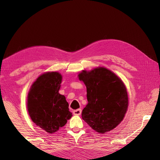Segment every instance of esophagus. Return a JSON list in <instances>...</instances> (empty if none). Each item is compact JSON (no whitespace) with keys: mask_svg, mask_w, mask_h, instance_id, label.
I'll return each instance as SVG.
<instances>
[{"mask_svg":"<svg viewBox=\"0 0 160 160\" xmlns=\"http://www.w3.org/2000/svg\"><path fill=\"white\" fill-rule=\"evenodd\" d=\"M81 112H82V110L80 109H78L76 110H74L72 113H73L74 115H77V116H80L81 114Z\"/></svg>","mask_w":160,"mask_h":160,"instance_id":"1","label":"esophagus"}]
</instances>
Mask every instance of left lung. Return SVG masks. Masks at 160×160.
I'll use <instances>...</instances> for the list:
<instances>
[{
	"label": "left lung",
	"mask_w": 160,
	"mask_h": 160,
	"mask_svg": "<svg viewBox=\"0 0 160 160\" xmlns=\"http://www.w3.org/2000/svg\"><path fill=\"white\" fill-rule=\"evenodd\" d=\"M87 88L88 104L82 118L99 133L110 131L123 119L128 105L126 88L120 78L104 68L79 74Z\"/></svg>",
	"instance_id": "1"
}]
</instances>
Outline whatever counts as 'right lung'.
Instances as JSON below:
<instances>
[{
    "label": "right lung",
    "instance_id": "right-lung-1",
    "mask_svg": "<svg viewBox=\"0 0 160 160\" xmlns=\"http://www.w3.org/2000/svg\"><path fill=\"white\" fill-rule=\"evenodd\" d=\"M62 76L48 72L37 78L28 97V109L32 121L48 133L64 126L71 118L66 97L58 93Z\"/></svg>",
    "mask_w": 160,
    "mask_h": 160
}]
</instances>
